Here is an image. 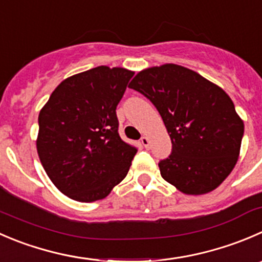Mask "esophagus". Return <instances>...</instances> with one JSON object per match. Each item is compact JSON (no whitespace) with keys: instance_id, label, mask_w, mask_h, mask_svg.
Segmentation results:
<instances>
[{"instance_id":"1","label":"esophagus","mask_w":262,"mask_h":262,"mask_svg":"<svg viewBox=\"0 0 262 262\" xmlns=\"http://www.w3.org/2000/svg\"><path fill=\"white\" fill-rule=\"evenodd\" d=\"M141 143H142V146L146 147V148H148V147H149V138H148V137H146V136L142 137Z\"/></svg>"}]
</instances>
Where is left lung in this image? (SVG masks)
I'll use <instances>...</instances> for the list:
<instances>
[{
  "instance_id": "obj_1",
  "label": "left lung",
  "mask_w": 262,
  "mask_h": 262,
  "mask_svg": "<svg viewBox=\"0 0 262 262\" xmlns=\"http://www.w3.org/2000/svg\"><path fill=\"white\" fill-rule=\"evenodd\" d=\"M155 105L172 143L161 177L184 194L216 189L234 169L245 124L223 88L175 63L141 70L129 84Z\"/></svg>"
}]
</instances>
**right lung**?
Returning <instances> with one entry per match:
<instances>
[{
	"label": "right lung",
	"instance_id": "obj_1",
	"mask_svg": "<svg viewBox=\"0 0 262 262\" xmlns=\"http://www.w3.org/2000/svg\"><path fill=\"white\" fill-rule=\"evenodd\" d=\"M133 75L103 65L72 75L40 108L38 156L55 187L74 201L105 199L128 174L137 148L119 136L116 106Z\"/></svg>",
	"mask_w": 262,
	"mask_h": 262
}]
</instances>
